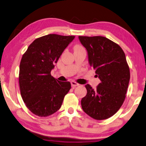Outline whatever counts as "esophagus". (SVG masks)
I'll return each mask as SVG.
<instances>
[{
    "label": "esophagus",
    "mask_w": 146,
    "mask_h": 146,
    "mask_svg": "<svg viewBox=\"0 0 146 146\" xmlns=\"http://www.w3.org/2000/svg\"><path fill=\"white\" fill-rule=\"evenodd\" d=\"M70 83H71V85H72V86L73 88H75L76 86H78L80 85V84H78V83H76V82H75V81H72Z\"/></svg>",
    "instance_id": "34e87169"
}]
</instances>
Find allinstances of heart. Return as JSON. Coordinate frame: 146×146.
Wrapping results in <instances>:
<instances>
[{
  "label": "heart",
  "mask_w": 146,
  "mask_h": 146,
  "mask_svg": "<svg viewBox=\"0 0 146 146\" xmlns=\"http://www.w3.org/2000/svg\"><path fill=\"white\" fill-rule=\"evenodd\" d=\"M79 47H81V46H80V45H76V47H74V48H79Z\"/></svg>",
  "instance_id": "1"
}]
</instances>
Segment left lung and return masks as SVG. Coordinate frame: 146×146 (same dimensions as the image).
<instances>
[{
	"label": "left lung",
	"instance_id": "1",
	"mask_svg": "<svg viewBox=\"0 0 146 146\" xmlns=\"http://www.w3.org/2000/svg\"><path fill=\"white\" fill-rule=\"evenodd\" d=\"M86 48L90 65L101 82L94 89L87 84V94L81 99L85 113L96 120L113 116L126 98L130 79L126 56L120 46L104 36H79Z\"/></svg>",
	"mask_w": 146,
	"mask_h": 146
}]
</instances>
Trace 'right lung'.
I'll return each mask as SVG.
<instances>
[{"mask_svg": "<svg viewBox=\"0 0 146 146\" xmlns=\"http://www.w3.org/2000/svg\"><path fill=\"white\" fill-rule=\"evenodd\" d=\"M74 36L50 34L33 41L20 64L19 86L23 101L29 110L47 117L61 108L71 88L68 81H59L50 72Z\"/></svg>", "mask_w": 146, "mask_h": 146, "instance_id": "right-lung-1", "label": "right lung"}]
</instances>
